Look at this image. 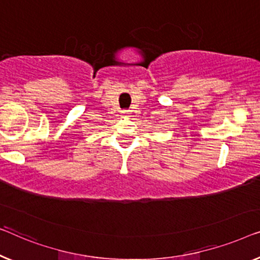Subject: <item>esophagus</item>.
I'll use <instances>...</instances> for the list:
<instances>
[{
    "label": "esophagus",
    "mask_w": 260,
    "mask_h": 260,
    "mask_svg": "<svg viewBox=\"0 0 260 260\" xmlns=\"http://www.w3.org/2000/svg\"><path fill=\"white\" fill-rule=\"evenodd\" d=\"M122 115H128V112H127V111H123V112H122Z\"/></svg>",
    "instance_id": "1"
}]
</instances>
